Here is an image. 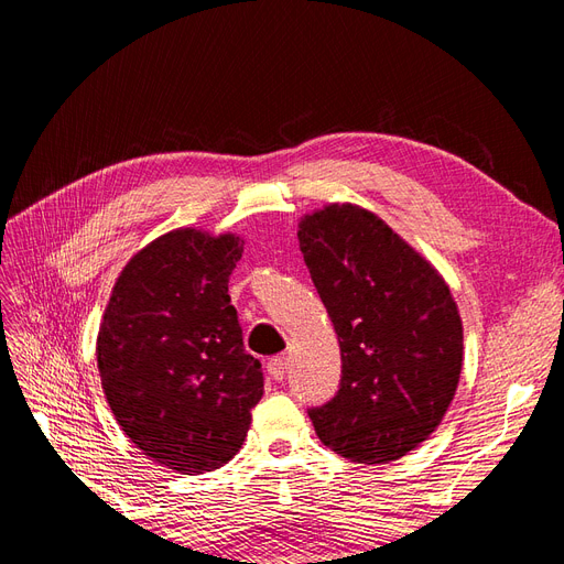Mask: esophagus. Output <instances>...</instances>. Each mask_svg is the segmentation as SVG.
<instances>
[{
	"label": "esophagus",
	"mask_w": 564,
	"mask_h": 564,
	"mask_svg": "<svg viewBox=\"0 0 564 564\" xmlns=\"http://www.w3.org/2000/svg\"><path fill=\"white\" fill-rule=\"evenodd\" d=\"M286 369H289V357L286 355H278L272 357V360L268 362V373L275 381H282L286 377Z\"/></svg>",
	"instance_id": "1"
}]
</instances>
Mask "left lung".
Returning a JSON list of instances; mask_svg holds the SVG:
<instances>
[{
	"label": "left lung",
	"mask_w": 564,
	"mask_h": 564,
	"mask_svg": "<svg viewBox=\"0 0 564 564\" xmlns=\"http://www.w3.org/2000/svg\"><path fill=\"white\" fill-rule=\"evenodd\" d=\"M299 245L340 346V386L308 409L317 437L355 464L416 449L445 419L464 365L447 282L377 214L329 204Z\"/></svg>",
	"instance_id": "obj_1"
}]
</instances>
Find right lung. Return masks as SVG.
<instances>
[{
	"instance_id": "add662e5",
	"label": "right lung",
	"mask_w": 564,
	"mask_h": 564,
	"mask_svg": "<svg viewBox=\"0 0 564 564\" xmlns=\"http://www.w3.org/2000/svg\"><path fill=\"white\" fill-rule=\"evenodd\" d=\"M242 251L230 232H166L119 272L100 322L98 373L117 423L183 475L228 464L263 398L228 294Z\"/></svg>"
}]
</instances>
